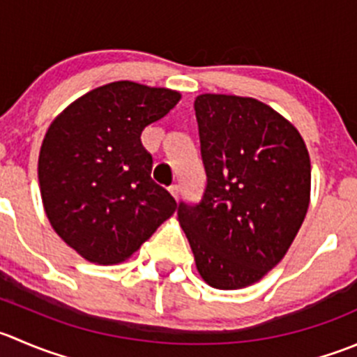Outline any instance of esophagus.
I'll use <instances>...</instances> for the list:
<instances>
[{"mask_svg":"<svg viewBox=\"0 0 357 357\" xmlns=\"http://www.w3.org/2000/svg\"><path fill=\"white\" fill-rule=\"evenodd\" d=\"M169 193H171V195L174 197L176 200H178V197H179V186H178V185H171V186H169Z\"/></svg>","mask_w":357,"mask_h":357,"instance_id":"esophagus-1","label":"esophagus"}]
</instances>
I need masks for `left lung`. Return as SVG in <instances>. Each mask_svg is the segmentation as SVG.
<instances>
[{
	"label": "left lung",
	"mask_w": 357,
	"mask_h": 357,
	"mask_svg": "<svg viewBox=\"0 0 357 357\" xmlns=\"http://www.w3.org/2000/svg\"><path fill=\"white\" fill-rule=\"evenodd\" d=\"M207 185L178 221L200 278L241 289L284 258L310 202V157L289 120L265 102L227 94L195 99Z\"/></svg>",
	"instance_id": "obj_1"
}]
</instances>
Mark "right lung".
Segmentation results:
<instances>
[{
	"label": "right lung",
	"mask_w": 357,
	"mask_h": 357,
	"mask_svg": "<svg viewBox=\"0 0 357 357\" xmlns=\"http://www.w3.org/2000/svg\"><path fill=\"white\" fill-rule=\"evenodd\" d=\"M179 99L171 89L122 79L83 94L48 127L38 158L45 214L86 261L130 258L174 214L176 200L151 179L141 132Z\"/></svg>",
	"instance_id": "add662e5"
}]
</instances>
